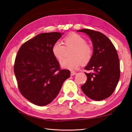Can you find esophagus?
I'll return each instance as SVG.
<instances>
[{
    "mask_svg": "<svg viewBox=\"0 0 132 132\" xmlns=\"http://www.w3.org/2000/svg\"><path fill=\"white\" fill-rule=\"evenodd\" d=\"M76 74V73L75 72H74V71H72V72H71V76H74V75H75Z\"/></svg>",
    "mask_w": 132,
    "mask_h": 132,
    "instance_id": "34e87169",
    "label": "esophagus"
}]
</instances>
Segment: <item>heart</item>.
Instances as JSON below:
<instances>
[{
	"label": "heart",
	"instance_id": "obj_1",
	"mask_svg": "<svg viewBox=\"0 0 132 132\" xmlns=\"http://www.w3.org/2000/svg\"><path fill=\"white\" fill-rule=\"evenodd\" d=\"M64 43L66 47H72L74 50L71 53L72 57L64 59L60 61V65L63 68L73 70L79 68L82 64H87L92 57L93 51L89 45L87 44V41L79 35L71 34L64 39ZM65 46L62 43L57 41L53 44L51 48L54 57L60 60L63 58Z\"/></svg>",
	"mask_w": 132,
	"mask_h": 132
}]
</instances>
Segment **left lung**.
I'll list each match as a JSON object with an SVG mask.
<instances>
[{
  "mask_svg": "<svg viewBox=\"0 0 132 132\" xmlns=\"http://www.w3.org/2000/svg\"><path fill=\"white\" fill-rule=\"evenodd\" d=\"M87 34L92 40V57L85 69L87 80L81 88L85 95L95 101L104 100L114 92L120 76V61L112 42L103 34L89 29L78 30Z\"/></svg>",
  "mask_w": 132,
  "mask_h": 132,
  "instance_id": "8db88e82",
  "label": "left lung"
}]
</instances>
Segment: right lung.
Segmentation results:
<instances>
[{"instance_id":"add662e5","label":"right lung","mask_w":132,"mask_h":132,"mask_svg":"<svg viewBox=\"0 0 132 132\" xmlns=\"http://www.w3.org/2000/svg\"><path fill=\"white\" fill-rule=\"evenodd\" d=\"M63 34L42 33L20 47L16 56L13 71L21 95L36 105L45 106L58 95L70 71L61 69L53 55V44Z\"/></svg>"}]
</instances>
